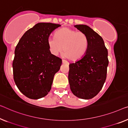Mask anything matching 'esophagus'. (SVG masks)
Segmentation results:
<instances>
[{"label": "esophagus", "mask_w": 128, "mask_h": 128, "mask_svg": "<svg viewBox=\"0 0 128 128\" xmlns=\"http://www.w3.org/2000/svg\"><path fill=\"white\" fill-rule=\"evenodd\" d=\"M62 62L63 64H68V62L67 61L65 60H62Z\"/></svg>", "instance_id": "esophagus-1"}]
</instances>
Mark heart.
Returning <instances> with one entry per match:
<instances>
[{"label": "heart", "mask_w": 128, "mask_h": 128, "mask_svg": "<svg viewBox=\"0 0 128 128\" xmlns=\"http://www.w3.org/2000/svg\"><path fill=\"white\" fill-rule=\"evenodd\" d=\"M55 38L56 39L49 38L48 40L49 50L54 56H58L64 50L65 58L72 61H77L86 53L88 42L84 32L65 28L56 32Z\"/></svg>", "instance_id": "obj_1"}]
</instances>
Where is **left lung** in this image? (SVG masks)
<instances>
[{"instance_id": "1", "label": "left lung", "mask_w": 128, "mask_h": 128, "mask_svg": "<svg viewBox=\"0 0 128 128\" xmlns=\"http://www.w3.org/2000/svg\"><path fill=\"white\" fill-rule=\"evenodd\" d=\"M74 26L86 34L88 44L84 56L75 63L70 64L68 81L74 95L89 100L100 92L106 80L108 64V49L102 38L89 26Z\"/></svg>"}]
</instances>
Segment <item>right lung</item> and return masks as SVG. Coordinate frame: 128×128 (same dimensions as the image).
<instances>
[{
	"label": "right lung",
	"instance_id": "1",
	"mask_svg": "<svg viewBox=\"0 0 128 128\" xmlns=\"http://www.w3.org/2000/svg\"><path fill=\"white\" fill-rule=\"evenodd\" d=\"M61 26L52 23H38L19 41L12 62L13 76L17 87L28 98L37 100L50 91L62 59L49 50L48 40L51 33Z\"/></svg>",
	"mask_w": 128,
	"mask_h": 128
}]
</instances>
